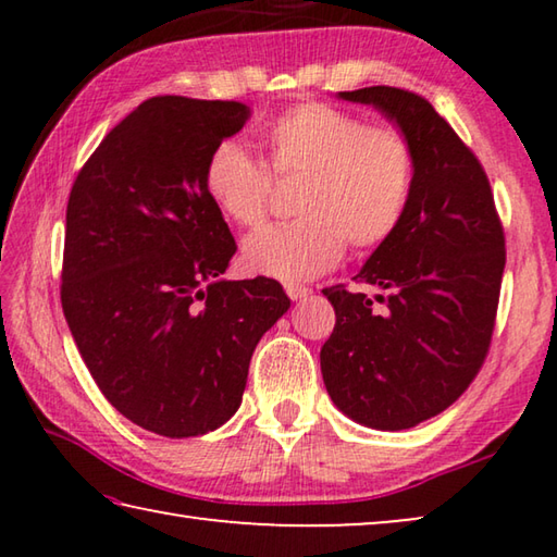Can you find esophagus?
Listing matches in <instances>:
<instances>
[{"instance_id":"34e87169","label":"esophagus","mask_w":557,"mask_h":557,"mask_svg":"<svg viewBox=\"0 0 557 557\" xmlns=\"http://www.w3.org/2000/svg\"><path fill=\"white\" fill-rule=\"evenodd\" d=\"M285 292L289 295V299H295V301H297V299H305L312 289L305 287V285H297V282H287V285H285Z\"/></svg>"}]
</instances>
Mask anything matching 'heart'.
<instances>
[{
	"mask_svg": "<svg viewBox=\"0 0 557 557\" xmlns=\"http://www.w3.org/2000/svg\"><path fill=\"white\" fill-rule=\"evenodd\" d=\"M268 164L280 178H299L297 221L265 225L243 243L245 268L277 280H309L354 250H375L405 221L414 188V152L405 132L369 125L329 102H299L260 132ZM203 188L225 219L252 228L265 221L272 176L233 139L215 145L203 164Z\"/></svg>",
	"mask_w": 557,
	"mask_h": 557,
	"instance_id": "obj_1",
	"label": "heart"
}]
</instances>
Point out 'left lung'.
<instances>
[{"label": "left lung", "instance_id": "8db88e82", "mask_svg": "<svg viewBox=\"0 0 557 557\" xmlns=\"http://www.w3.org/2000/svg\"><path fill=\"white\" fill-rule=\"evenodd\" d=\"M338 98L379 108L414 152L405 221L346 285L324 289L336 324L319 354L329 395L375 430H408L447 410L492 346L506 265L504 225L482 162L418 92L371 86Z\"/></svg>", "mask_w": 557, "mask_h": 557}]
</instances>
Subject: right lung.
<instances>
[{"mask_svg": "<svg viewBox=\"0 0 557 557\" xmlns=\"http://www.w3.org/2000/svg\"><path fill=\"white\" fill-rule=\"evenodd\" d=\"M248 117L235 100L149 98L108 132L69 196L65 322L112 408L162 437L233 418L260 336L289 309L277 280L221 277L238 245L203 164Z\"/></svg>", "mask_w": 557, "mask_h": 557, "instance_id": "right-lung-1", "label": "right lung"}]
</instances>
